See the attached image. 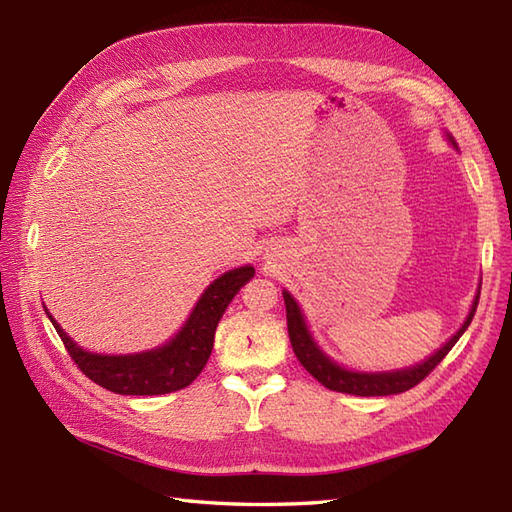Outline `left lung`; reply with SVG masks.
Wrapping results in <instances>:
<instances>
[{
	"label": "left lung",
	"mask_w": 512,
	"mask_h": 512,
	"mask_svg": "<svg viewBox=\"0 0 512 512\" xmlns=\"http://www.w3.org/2000/svg\"><path fill=\"white\" fill-rule=\"evenodd\" d=\"M477 301H480V295L475 297L469 317H466L462 328L453 334V339H449L447 345H442L440 350L433 356H429L424 363H420L416 367H409V369H400V372H389V374H361V372H350V369H343L341 365L332 363L330 358L325 356L317 345H314L312 336L306 328V321H303V314L297 306V301L284 290L288 336L292 343V352H295V356L299 358V363L306 367L323 387H328L332 391H341V394H352V396L402 394V391H407L411 387H416L418 383H422V380L442 363V358L451 352V347L458 343L464 330L469 328L473 317H475Z\"/></svg>",
	"instance_id": "1"
}]
</instances>
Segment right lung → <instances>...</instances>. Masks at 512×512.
Returning <instances> with one entry per match:
<instances>
[{
    "label": "right lung",
    "instance_id": "1",
    "mask_svg": "<svg viewBox=\"0 0 512 512\" xmlns=\"http://www.w3.org/2000/svg\"><path fill=\"white\" fill-rule=\"evenodd\" d=\"M255 275L253 266H242L228 270L220 279L204 290L202 299L195 306L189 321L171 343L158 347V350L132 354V356H101L83 352L68 334H65L57 321L50 317L54 330L68 350L74 365L94 380L96 385L123 396H160L171 394L189 387L200 376L206 361H209L215 330L224 310L246 281Z\"/></svg>",
    "mask_w": 512,
    "mask_h": 512
}]
</instances>
